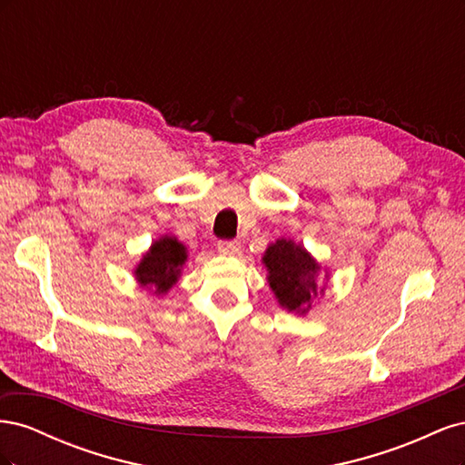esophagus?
<instances>
[{"label":"esophagus","instance_id":"obj_1","mask_svg":"<svg viewBox=\"0 0 465 465\" xmlns=\"http://www.w3.org/2000/svg\"><path fill=\"white\" fill-rule=\"evenodd\" d=\"M217 250H219V254H223V256H232V254H238V252H241V244L234 242V241H219Z\"/></svg>","mask_w":465,"mask_h":465}]
</instances>
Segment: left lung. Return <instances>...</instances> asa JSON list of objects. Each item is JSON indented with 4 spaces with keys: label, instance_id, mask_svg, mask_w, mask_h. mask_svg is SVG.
Masks as SVG:
<instances>
[{
    "label": "left lung",
    "instance_id": "8db88e82",
    "mask_svg": "<svg viewBox=\"0 0 465 465\" xmlns=\"http://www.w3.org/2000/svg\"><path fill=\"white\" fill-rule=\"evenodd\" d=\"M263 263L279 304L291 312L304 314L318 294L323 292L316 279L320 265L301 244L281 238L265 250Z\"/></svg>",
    "mask_w": 465,
    "mask_h": 465
}]
</instances>
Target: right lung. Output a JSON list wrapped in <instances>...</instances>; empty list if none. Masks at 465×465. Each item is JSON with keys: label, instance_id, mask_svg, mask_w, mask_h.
<instances>
[{"label": "right lung", "instance_id": "obj_1", "mask_svg": "<svg viewBox=\"0 0 465 465\" xmlns=\"http://www.w3.org/2000/svg\"><path fill=\"white\" fill-rule=\"evenodd\" d=\"M184 262V244H180L176 238L163 236L137 265L135 277L142 287H154V292H166L178 281L180 267Z\"/></svg>", "mask_w": 465, "mask_h": 465}]
</instances>
